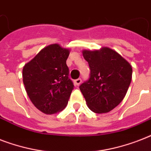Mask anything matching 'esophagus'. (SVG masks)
Here are the masks:
<instances>
[{"label":"esophagus","mask_w":151,"mask_h":151,"mask_svg":"<svg viewBox=\"0 0 151 151\" xmlns=\"http://www.w3.org/2000/svg\"><path fill=\"white\" fill-rule=\"evenodd\" d=\"M81 83V78H78V79H76V80L74 81V85H75L76 86L80 85Z\"/></svg>","instance_id":"obj_1"}]
</instances>
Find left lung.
Returning a JSON list of instances; mask_svg holds the SVG:
<instances>
[{"label":"left lung","instance_id":"1","mask_svg":"<svg viewBox=\"0 0 151 151\" xmlns=\"http://www.w3.org/2000/svg\"><path fill=\"white\" fill-rule=\"evenodd\" d=\"M88 63V80L80 85L90 110L94 113L110 112L125 96L132 81V68L117 52L107 47L99 50H84Z\"/></svg>","mask_w":151,"mask_h":151}]
</instances>
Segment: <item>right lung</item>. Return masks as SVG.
Instances as JSON below:
<instances>
[{
	"label": "right lung",
	"mask_w": 151,
	"mask_h": 151,
	"mask_svg": "<svg viewBox=\"0 0 151 151\" xmlns=\"http://www.w3.org/2000/svg\"><path fill=\"white\" fill-rule=\"evenodd\" d=\"M70 50L53 44L44 48L22 69L27 93L35 106L46 114L66 107L73 84L69 78L66 59Z\"/></svg>",
	"instance_id": "add662e5"
}]
</instances>
